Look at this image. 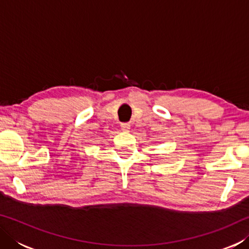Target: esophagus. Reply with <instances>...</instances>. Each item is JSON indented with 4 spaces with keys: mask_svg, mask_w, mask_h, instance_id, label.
Listing matches in <instances>:
<instances>
[{
    "mask_svg": "<svg viewBox=\"0 0 249 249\" xmlns=\"http://www.w3.org/2000/svg\"><path fill=\"white\" fill-rule=\"evenodd\" d=\"M121 128H122V130H124V132H128V130L130 129V125H129V123H122Z\"/></svg>",
    "mask_w": 249,
    "mask_h": 249,
    "instance_id": "obj_1",
    "label": "esophagus"
}]
</instances>
